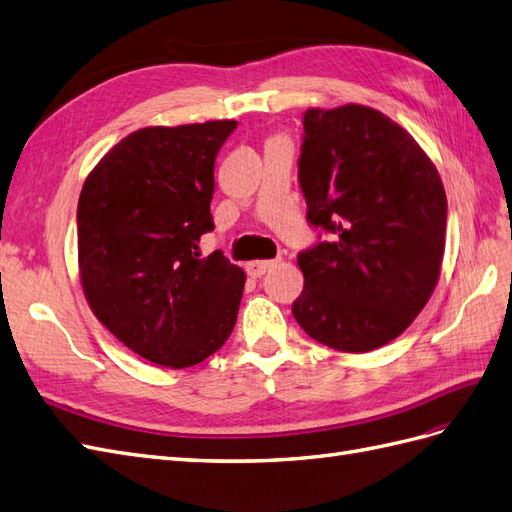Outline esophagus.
Masks as SVG:
<instances>
[{"instance_id":"esophagus-1","label":"esophagus","mask_w":512,"mask_h":512,"mask_svg":"<svg viewBox=\"0 0 512 512\" xmlns=\"http://www.w3.org/2000/svg\"><path fill=\"white\" fill-rule=\"evenodd\" d=\"M274 266V261H268V259H257V261H248L246 264V272L251 274L253 279L257 277H264V274Z\"/></svg>"}]
</instances>
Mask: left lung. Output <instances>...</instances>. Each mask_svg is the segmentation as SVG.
Instances as JSON below:
<instances>
[{
  "mask_svg": "<svg viewBox=\"0 0 512 512\" xmlns=\"http://www.w3.org/2000/svg\"><path fill=\"white\" fill-rule=\"evenodd\" d=\"M303 125L307 218L333 235L298 255L305 287L292 313L316 342L370 352L409 329L435 292L443 181L409 131L374 108H309Z\"/></svg>",
  "mask_w": 512,
  "mask_h": 512,
  "instance_id": "1",
  "label": "left lung"
}]
</instances>
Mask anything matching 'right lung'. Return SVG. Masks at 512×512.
<instances>
[{
  "label": "right lung",
  "instance_id": "add662e5",
  "mask_svg": "<svg viewBox=\"0 0 512 512\" xmlns=\"http://www.w3.org/2000/svg\"><path fill=\"white\" fill-rule=\"evenodd\" d=\"M235 121L142 127L90 170L77 203V266L97 320L136 355L181 370L227 342L246 274L214 229V162Z\"/></svg>",
  "mask_w": 512,
  "mask_h": 512
}]
</instances>
